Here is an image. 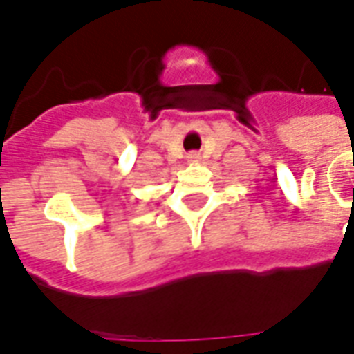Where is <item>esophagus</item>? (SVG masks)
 Wrapping results in <instances>:
<instances>
[{"label": "esophagus", "instance_id": "34e87169", "mask_svg": "<svg viewBox=\"0 0 354 354\" xmlns=\"http://www.w3.org/2000/svg\"><path fill=\"white\" fill-rule=\"evenodd\" d=\"M187 161H189V162H199L201 155L199 153H189V155H187Z\"/></svg>", "mask_w": 354, "mask_h": 354}]
</instances>
